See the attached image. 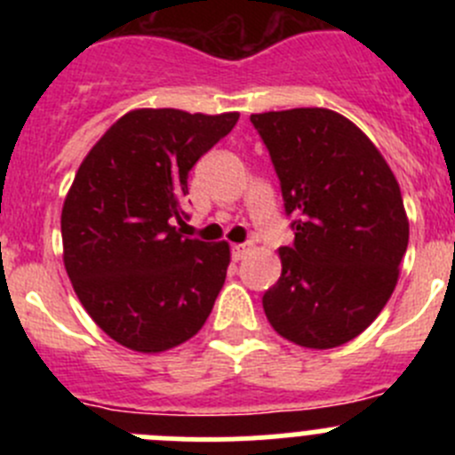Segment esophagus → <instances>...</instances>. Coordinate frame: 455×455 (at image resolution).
Returning <instances> with one entry per match:
<instances>
[{"instance_id":"34e87169","label":"esophagus","mask_w":455,"mask_h":455,"mask_svg":"<svg viewBox=\"0 0 455 455\" xmlns=\"http://www.w3.org/2000/svg\"><path fill=\"white\" fill-rule=\"evenodd\" d=\"M249 251H251V246H249V244H235V246H233V251H231V253H233V259H235V261L244 259V257L249 255Z\"/></svg>"}]
</instances>
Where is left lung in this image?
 Instances as JSON below:
<instances>
[{
    "mask_svg": "<svg viewBox=\"0 0 455 455\" xmlns=\"http://www.w3.org/2000/svg\"><path fill=\"white\" fill-rule=\"evenodd\" d=\"M268 147L295 244L264 292L266 319L313 350L359 337L385 308L410 242V220L389 164L359 127L325 108L251 114Z\"/></svg>",
    "mask_w": 455,
    "mask_h": 455,
    "instance_id": "obj_1",
    "label": "left lung"
}]
</instances>
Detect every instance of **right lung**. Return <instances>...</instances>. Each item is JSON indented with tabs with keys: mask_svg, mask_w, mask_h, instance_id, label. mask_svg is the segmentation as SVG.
<instances>
[{
	"mask_svg": "<svg viewBox=\"0 0 455 455\" xmlns=\"http://www.w3.org/2000/svg\"><path fill=\"white\" fill-rule=\"evenodd\" d=\"M240 114L132 109L87 151L61 211L63 264L87 315L142 355L204 325L227 279L228 242L182 237L187 178Z\"/></svg>",
	"mask_w": 455,
	"mask_h": 455,
	"instance_id": "add662e5",
	"label": "right lung"
}]
</instances>
